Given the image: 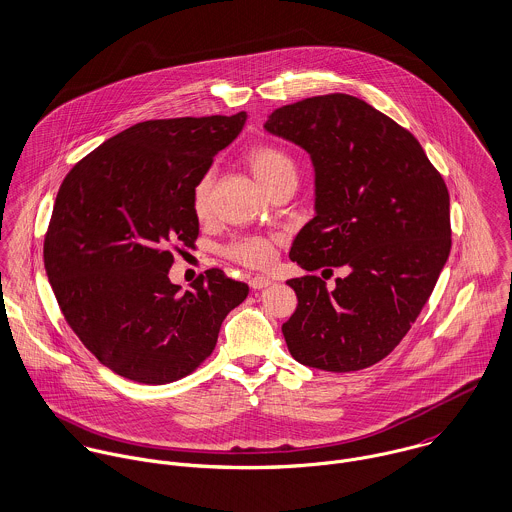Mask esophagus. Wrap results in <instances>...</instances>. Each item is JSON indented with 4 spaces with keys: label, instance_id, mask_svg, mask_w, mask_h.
<instances>
[{
    "label": "esophagus",
    "instance_id": "esophagus-1",
    "mask_svg": "<svg viewBox=\"0 0 512 512\" xmlns=\"http://www.w3.org/2000/svg\"><path fill=\"white\" fill-rule=\"evenodd\" d=\"M248 284H250L252 290H264L272 284V280L264 278V276H252V278H248Z\"/></svg>",
    "mask_w": 512,
    "mask_h": 512
}]
</instances>
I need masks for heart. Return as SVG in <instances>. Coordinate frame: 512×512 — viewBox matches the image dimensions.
<instances>
[{"label": "heart", "instance_id": "b5f03b06", "mask_svg": "<svg viewBox=\"0 0 512 512\" xmlns=\"http://www.w3.org/2000/svg\"><path fill=\"white\" fill-rule=\"evenodd\" d=\"M246 163L258 183L268 191L272 185L297 179V165L292 155L282 147L272 144L254 146L246 153ZM211 173L203 175L193 189V213L199 219H205L211 209ZM228 258L248 266V268H266L274 260V246L266 238H238L226 248Z\"/></svg>", "mask_w": 512, "mask_h": 512}]
</instances>
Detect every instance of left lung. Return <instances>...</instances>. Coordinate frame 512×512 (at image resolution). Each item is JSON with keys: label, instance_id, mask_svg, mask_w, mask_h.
<instances>
[{"label": "left lung", "instance_id": "8db88e82", "mask_svg": "<svg viewBox=\"0 0 512 512\" xmlns=\"http://www.w3.org/2000/svg\"><path fill=\"white\" fill-rule=\"evenodd\" d=\"M264 128L305 149L315 169V217L297 232L292 262L349 270L333 290L317 276L288 280V349L327 372L372 366L410 331L447 262V187L408 130L349 94L282 106Z\"/></svg>", "mask_w": 512, "mask_h": 512}]
</instances>
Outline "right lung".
Returning <instances> with one entry per match:
<instances>
[{"instance_id": "obj_1", "label": "right lung", "mask_w": 512, "mask_h": 512, "mask_svg": "<svg viewBox=\"0 0 512 512\" xmlns=\"http://www.w3.org/2000/svg\"><path fill=\"white\" fill-rule=\"evenodd\" d=\"M246 118L140 122L80 159L57 193L47 278L82 345L124 378L167 384L193 372L248 295L217 268L185 292L169 280L171 250L199 236L193 189Z\"/></svg>"}]
</instances>
